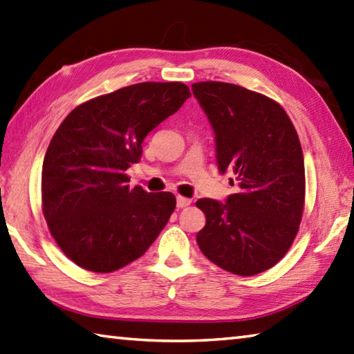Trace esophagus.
Instances as JSON below:
<instances>
[{"instance_id":"34e87169","label":"esophagus","mask_w":354,"mask_h":354,"mask_svg":"<svg viewBox=\"0 0 354 354\" xmlns=\"http://www.w3.org/2000/svg\"><path fill=\"white\" fill-rule=\"evenodd\" d=\"M191 205V200L182 197V196H177V208H186V206Z\"/></svg>"}]
</instances>
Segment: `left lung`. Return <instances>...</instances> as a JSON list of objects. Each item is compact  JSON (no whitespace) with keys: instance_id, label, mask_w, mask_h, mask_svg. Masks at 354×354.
<instances>
[{"instance_id":"obj_1","label":"left lung","mask_w":354,"mask_h":354,"mask_svg":"<svg viewBox=\"0 0 354 354\" xmlns=\"http://www.w3.org/2000/svg\"><path fill=\"white\" fill-rule=\"evenodd\" d=\"M216 134L220 172L239 191L220 203L198 198L206 225L197 243L212 263L237 276L274 266L292 245L305 203L304 154L295 124L274 100L222 82L192 84Z\"/></svg>"}]
</instances>
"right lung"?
<instances>
[{"label":"right lung","mask_w":354,"mask_h":354,"mask_svg":"<svg viewBox=\"0 0 354 354\" xmlns=\"http://www.w3.org/2000/svg\"><path fill=\"white\" fill-rule=\"evenodd\" d=\"M191 97L180 82L137 83L77 106L46 151L43 214L66 257L112 272L142 257L176 209L172 192L129 188L145 137Z\"/></svg>","instance_id":"add662e5"}]
</instances>
